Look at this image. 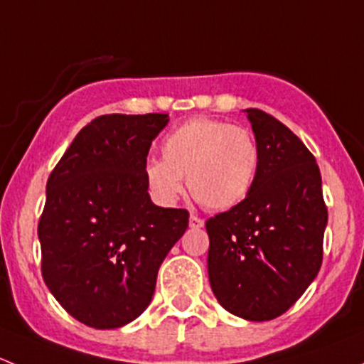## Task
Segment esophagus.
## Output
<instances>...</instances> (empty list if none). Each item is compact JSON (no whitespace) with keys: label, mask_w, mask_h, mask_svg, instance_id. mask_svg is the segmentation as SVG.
I'll list each match as a JSON object with an SVG mask.
<instances>
[{"label":"esophagus","mask_w":364,"mask_h":364,"mask_svg":"<svg viewBox=\"0 0 364 364\" xmlns=\"http://www.w3.org/2000/svg\"><path fill=\"white\" fill-rule=\"evenodd\" d=\"M190 227H192V229H200V227H204V220L199 218V216L192 215L190 216Z\"/></svg>","instance_id":"34e87169"}]
</instances>
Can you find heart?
Here are the masks:
<instances>
[{"instance_id":"b5f03b06","label":"heart","mask_w":364,"mask_h":364,"mask_svg":"<svg viewBox=\"0 0 364 364\" xmlns=\"http://www.w3.org/2000/svg\"><path fill=\"white\" fill-rule=\"evenodd\" d=\"M259 146L243 127L222 119L193 117L165 135L161 160H148L144 179L161 205H172L183 193V178L192 196L209 209H229L250 192Z\"/></svg>"}]
</instances>
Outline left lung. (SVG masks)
<instances>
[{
  "label": "left lung",
  "mask_w": 364,
  "mask_h": 364,
  "mask_svg": "<svg viewBox=\"0 0 364 364\" xmlns=\"http://www.w3.org/2000/svg\"><path fill=\"white\" fill-rule=\"evenodd\" d=\"M260 160L248 196L205 222L213 294L247 321L280 317L322 264L328 208L315 156L271 114L247 109Z\"/></svg>",
  "instance_id": "1"
}]
</instances>
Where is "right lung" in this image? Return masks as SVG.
<instances>
[{"mask_svg":"<svg viewBox=\"0 0 364 364\" xmlns=\"http://www.w3.org/2000/svg\"><path fill=\"white\" fill-rule=\"evenodd\" d=\"M168 114H105L75 135L47 179L38 222L42 277L82 324L114 329L151 303L156 274L188 227L151 203L144 165Z\"/></svg>","mask_w":364,"mask_h":364,"instance_id":"right-lung-1","label":"right lung"}]
</instances>
